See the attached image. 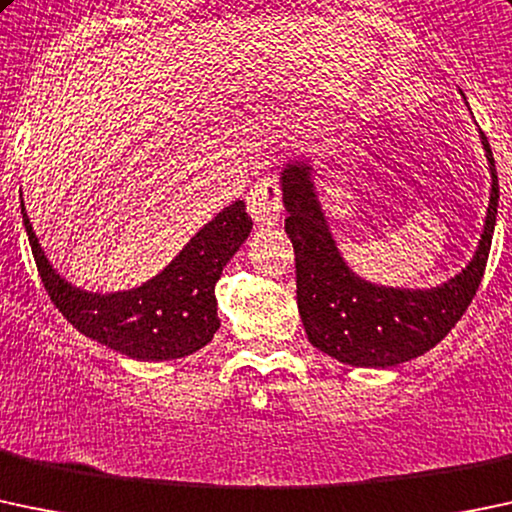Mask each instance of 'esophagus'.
<instances>
[{"instance_id":"34e87169","label":"esophagus","mask_w":512,"mask_h":512,"mask_svg":"<svg viewBox=\"0 0 512 512\" xmlns=\"http://www.w3.org/2000/svg\"><path fill=\"white\" fill-rule=\"evenodd\" d=\"M247 213L260 225H274L282 215V188L277 176L267 174L247 193Z\"/></svg>"}]
</instances>
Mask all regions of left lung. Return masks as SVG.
<instances>
[{
  "mask_svg": "<svg viewBox=\"0 0 512 512\" xmlns=\"http://www.w3.org/2000/svg\"><path fill=\"white\" fill-rule=\"evenodd\" d=\"M481 139L493 179L481 242L466 270L434 289L378 287L355 277L328 233L311 166H284V230L294 245L299 316L311 346L355 368H390L427 353L456 326L486 272L498 215L496 161L486 134Z\"/></svg>",
  "mask_w": 512,
  "mask_h": 512,
  "instance_id": "obj_1",
  "label": "left lung"
}]
</instances>
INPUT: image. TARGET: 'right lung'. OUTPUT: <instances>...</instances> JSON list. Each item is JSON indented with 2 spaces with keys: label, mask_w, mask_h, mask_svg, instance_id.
Listing matches in <instances>:
<instances>
[{
  "label": "right lung",
  "mask_w": 512,
  "mask_h": 512,
  "mask_svg": "<svg viewBox=\"0 0 512 512\" xmlns=\"http://www.w3.org/2000/svg\"><path fill=\"white\" fill-rule=\"evenodd\" d=\"M24 228L41 282L56 309L93 341L137 360H174L196 353L218 331L215 282L252 230L245 203L235 201L203 225L166 270L142 287L93 294L73 287L51 267L26 215Z\"/></svg>",
  "instance_id": "1"
}]
</instances>
